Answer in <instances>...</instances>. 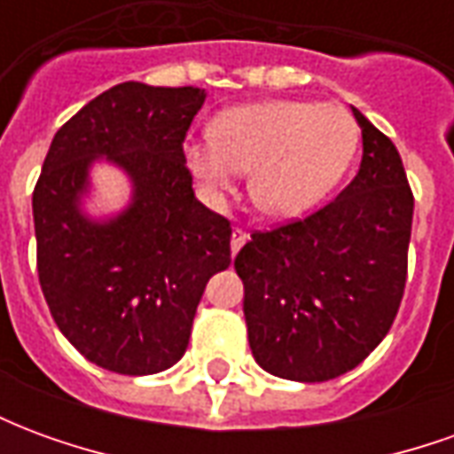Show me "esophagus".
Returning <instances> with one entry per match:
<instances>
[{"label": "esophagus", "instance_id": "1", "mask_svg": "<svg viewBox=\"0 0 454 454\" xmlns=\"http://www.w3.org/2000/svg\"><path fill=\"white\" fill-rule=\"evenodd\" d=\"M247 233L246 231H240V228H233V236H231V250H233V255H236L240 247L246 246Z\"/></svg>", "mask_w": 454, "mask_h": 454}]
</instances>
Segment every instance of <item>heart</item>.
<instances>
[{
	"instance_id": "obj_1",
	"label": "heart",
	"mask_w": 454,
	"mask_h": 454,
	"mask_svg": "<svg viewBox=\"0 0 454 454\" xmlns=\"http://www.w3.org/2000/svg\"><path fill=\"white\" fill-rule=\"evenodd\" d=\"M214 138L189 140L184 162L211 197L247 172V194L267 218L289 221L318 207L350 168L360 129L340 104L272 102L228 109Z\"/></svg>"
}]
</instances>
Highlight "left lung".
I'll use <instances>...</instances> for the list:
<instances>
[{"instance_id":"1","label":"left lung","mask_w":454,"mask_h":454,"mask_svg":"<svg viewBox=\"0 0 454 454\" xmlns=\"http://www.w3.org/2000/svg\"><path fill=\"white\" fill-rule=\"evenodd\" d=\"M362 162L311 216L255 231L236 255L255 362L292 381L355 370L399 311L406 286L413 194L399 150L352 106Z\"/></svg>"}]
</instances>
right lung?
Returning a JSON list of instances; mask_svg holds the SVG:
<instances>
[{
    "instance_id": "1",
    "label": "right lung",
    "mask_w": 454,
    "mask_h": 454,
    "mask_svg": "<svg viewBox=\"0 0 454 454\" xmlns=\"http://www.w3.org/2000/svg\"><path fill=\"white\" fill-rule=\"evenodd\" d=\"M207 92L123 82L55 133L34 189L38 279L55 324L94 364L155 374L184 355L211 277L231 265V223L192 189L184 136ZM129 177V204L86 214L91 168Z\"/></svg>"
}]
</instances>
